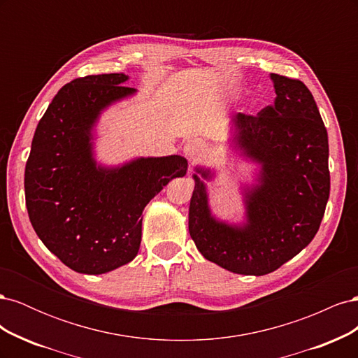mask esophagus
I'll list each match as a JSON object with an SVG mask.
<instances>
[{
  "mask_svg": "<svg viewBox=\"0 0 358 358\" xmlns=\"http://www.w3.org/2000/svg\"><path fill=\"white\" fill-rule=\"evenodd\" d=\"M183 152H185V155L189 159L199 161L206 152V145L200 138H191L185 143V146H183Z\"/></svg>",
  "mask_w": 358,
  "mask_h": 358,
  "instance_id": "34e87169",
  "label": "esophagus"
}]
</instances>
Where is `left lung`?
Returning <instances> with one entry per match:
<instances>
[{
  "label": "left lung",
  "instance_id": "left-lung-1",
  "mask_svg": "<svg viewBox=\"0 0 358 358\" xmlns=\"http://www.w3.org/2000/svg\"><path fill=\"white\" fill-rule=\"evenodd\" d=\"M273 106L231 117L233 145L258 162V183L243 194L246 221L231 225L212 216L197 167L188 229L201 255L239 275L275 272L315 237L330 196L329 137L306 85L272 73Z\"/></svg>",
  "mask_w": 358,
  "mask_h": 358
}]
</instances>
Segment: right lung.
<instances>
[{
    "instance_id": "obj_1",
    "label": "right lung",
    "mask_w": 358,
    "mask_h": 358,
    "mask_svg": "<svg viewBox=\"0 0 358 358\" xmlns=\"http://www.w3.org/2000/svg\"><path fill=\"white\" fill-rule=\"evenodd\" d=\"M124 73L74 79L40 119L25 167L29 221L74 272L101 275L134 259L142 213L167 183L187 175L180 155L96 166L92 129L104 109L136 94Z\"/></svg>"
}]
</instances>
